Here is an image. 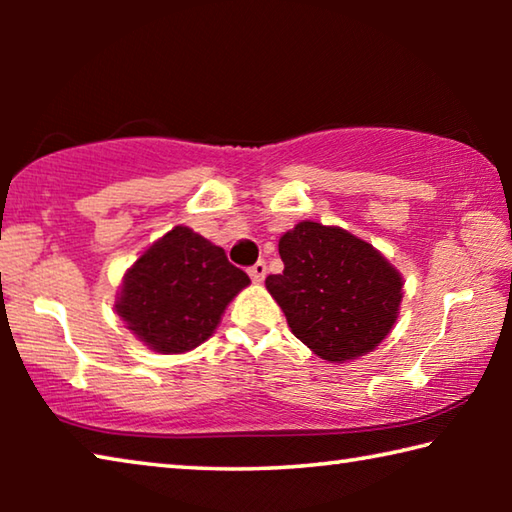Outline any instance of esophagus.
Segmentation results:
<instances>
[{
  "instance_id": "1",
  "label": "esophagus",
  "mask_w": 512,
  "mask_h": 512,
  "mask_svg": "<svg viewBox=\"0 0 512 512\" xmlns=\"http://www.w3.org/2000/svg\"><path fill=\"white\" fill-rule=\"evenodd\" d=\"M248 275L250 280H253L255 284H262L264 277H266V262H257L255 266L248 268Z\"/></svg>"
}]
</instances>
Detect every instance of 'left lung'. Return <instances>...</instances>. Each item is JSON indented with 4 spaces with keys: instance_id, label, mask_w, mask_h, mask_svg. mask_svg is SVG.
<instances>
[{
    "instance_id": "8db88e82",
    "label": "left lung",
    "mask_w": 512,
    "mask_h": 512,
    "mask_svg": "<svg viewBox=\"0 0 512 512\" xmlns=\"http://www.w3.org/2000/svg\"><path fill=\"white\" fill-rule=\"evenodd\" d=\"M284 271L266 289L296 339L329 363L359 359L391 334L404 277L379 250L339 225L300 221L280 237Z\"/></svg>"
}]
</instances>
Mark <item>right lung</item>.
Wrapping results in <instances>:
<instances>
[{
  "label": "right lung",
  "mask_w": 512,
  "mask_h": 512,
  "mask_svg": "<svg viewBox=\"0 0 512 512\" xmlns=\"http://www.w3.org/2000/svg\"><path fill=\"white\" fill-rule=\"evenodd\" d=\"M250 284L221 246L187 225L155 239L124 273L115 309L158 354H185L216 332L223 311Z\"/></svg>",
  "instance_id": "add662e5"
}]
</instances>
